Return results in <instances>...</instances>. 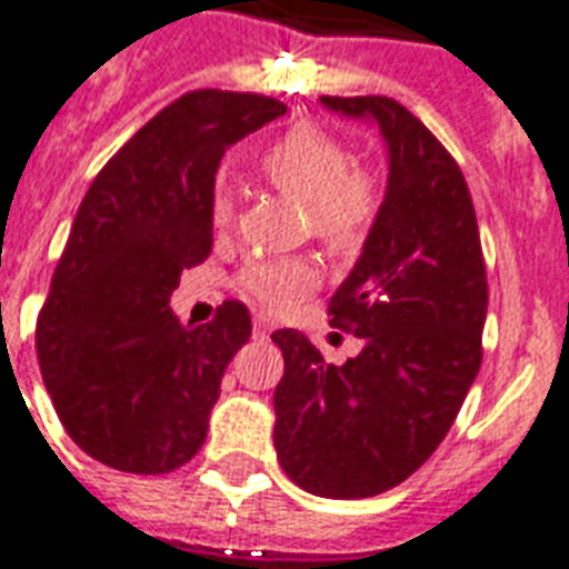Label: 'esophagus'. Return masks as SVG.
<instances>
[{
    "label": "esophagus",
    "mask_w": 569,
    "mask_h": 569,
    "mask_svg": "<svg viewBox=\"0 0 569 569\" xmlns=\"http://www.w3.org/2000/svg\"><path fill=\"white\" fill-rule=\"evenodd\" d=\"M274 330V321L266 316H253V337H268Z\"/></svg>",
    "instance_id": "esophagus-1"
}]
</instances>
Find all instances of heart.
Masks as SVG:
<instances>
[{"instance_id": "obj_1", "label": "heart", "mask_w": 569, "mask_h": 569, "mask_svg": "<svg viewBox=\"0 0 569 569\" xmlns=\"http://www.w3.org/2000/svg\"><path fill=\"white\" fill-rule=\"evenodd\" d=\"M266 177L283 194L310 206L312 227L330 241L355 239L375 212V182L366 173L348 171L346 147L316 127L286 132L262 159ZM214 227L232 221L227 191L212 203ZM319 268L307 259H259L244 268L241 286L266 307L283 310L316 289Z\"/></svg>"}]
</instances>
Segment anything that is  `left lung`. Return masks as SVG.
I'll return each instance as SVG.
<instances>
[{"label": "left lung", "mask_w": 569, "mask_h": 569, "mask_svg": "<svg viewBox=\"0 0 569 569\" xmlns=\"http://www.w3.org/2000/svg\"><path fill=\"white\" fill-rule=\"evenodd\" d=\"M375 123L387 191L360 259L330 298V325L363 351L342 366L298 330H274V449L307 493L366 499L401 485L449 433L481 366L487 274L467 180L446 147L389 97H321Z\"/></svg>", "instance_id": "1"}]
</instances>
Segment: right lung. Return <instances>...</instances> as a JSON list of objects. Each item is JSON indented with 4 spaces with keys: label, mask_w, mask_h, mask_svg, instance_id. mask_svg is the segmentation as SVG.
<instances>
[{
    "label": "right lung",
    "mask_w": 569,
    "mask_h": 569,
    "mask_svg": "<svg viewBox=\"0 0 569 569\" xmlns=\"http://www.w3.org/2000/svg\"><path fill=\"white\" fill-rule=\"evenodd\" d=\"M280 114L257 93H186L120 147L76 212L34 346L64 431L106 467L162 476L203 446L250 312L227 301L194 328L171 295L212 250L221 156Z\"/></svg>",
    "instance_id": "right-lung-1"
}]
</instances>
